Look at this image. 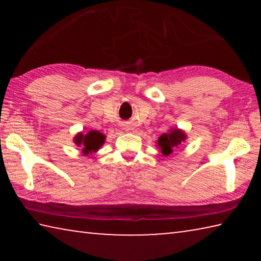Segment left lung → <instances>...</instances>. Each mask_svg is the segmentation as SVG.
<instances>
[{
    "label": "left lung",
    "instance_id": "left-lung-1",
    "mask_svg": "<svg viewBox=\"0 0 261 261\" xmlns=\"http://www.w3.org/2000/svg\"><path fill=\"white\" fill-rule=\"evenodd\" d=\"M188 136L185 131L176 127H170L168 132L161 135L156 140V145L159 152L162 153V155L168 156L173 154L176 148L180 146V144L187 140Z\"/></svg>",
    "mask_w": 261,
    "mask_h": 261
}]
</instances>
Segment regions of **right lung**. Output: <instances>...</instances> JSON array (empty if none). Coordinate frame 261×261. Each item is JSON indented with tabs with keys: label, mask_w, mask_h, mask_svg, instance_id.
<instances>
[{
	"label": "right lung",
	"mask_w": 261,
	"mask_h": 261,
	"mask_svg": "<svg viewBox=\"0 0 261 261\" xmlns=\"http://www.w3.org/2000/svg\"><path fill=\"white\" fill-rule=\"evenodd\" d=\"M105 140L106 136L96 130H91L87 134L83 131L78 132L73 137V143L79 148H82V153L84 155H90V154L98 152L100 147L105 144Z\"/></svg>",
	"instance_id": "right-lung-1"
}]
</instances>
